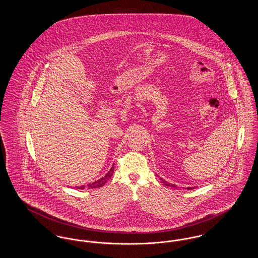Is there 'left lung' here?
Masks as SVG:
<instances>
[{
    "mask_svg": "<svg viewBox=\"0 0 258 258\" xmlns=\"http://www.w3.org/2000/svg\"><path fill=\"white\" fill-rule=\"evenodd\" d=\"M160 180L162 181V183L165 184V185H167V186H171V187H174V188H177V185H175V184H170V183H168V182H166V181H164L162 178H160ZM192 188H195V186H188V187H186V189H192Z\"/></svg>",
    "mask_w": 258,
    "mask_h": 258,
    "instance_id": "obj_1",
    "label": "left lung"
}]
</instances>
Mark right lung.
<instances>
[{
    "label": "right lung",
    "mask_w": 258,
    "mask_h": 258,
    "mask_svg": "<svg viewBox=\"0 0 258 258\" xmlns=\"http://www.w3.org/2000/svg\"><path fill=\"white\" fill-rule=\"evenodd\" d=\"M114 173V164L112 165V167L110 168V170L107 172L103 177H101L100 179L97 180L96 182H93L91 184H83V185H80V186H76L77 189H90V188H98V187H101L103 186L104 184H106V182L110 179Z\"/></svg>",
    "instance_id": "add662e5"
}]
</instances>
